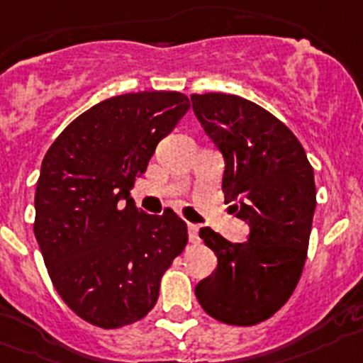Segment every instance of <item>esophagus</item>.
I'll list each match as a JSON object with an SVG mask.
<instances>
[{"mask_svg":"<svg viewBox=\"0 0 363 363\" xmlns=\"http://www.w3.org/2000/svg\"><path fill=\"white\" fill-rule=\"evenodd\" d=\"M187 230H189V241L191 242H198V225H194V223H189L187 225Z\"/></svg>","mask_w":363,"mask_h":363,"instance_id":"obj_1","label":"esophagus"}]
</instances>
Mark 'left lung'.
Here are the masks:
<instances>
[{"instance_id": "1", "label": "left lung", "mask_w": 363, "mask_h": 363, "mask_svg": "<svg viewBox=\"0 0 363 363\" xmlns=\"http://www.w3.org/2000/svg\"><path fill=\"white\" fill-rule=\"evenodd\" d=\"M191 101L225 162V203L250 228L245 242L199 230L218 268L198 282L196 297L216 320L259 324L281 310L301 279L317 207L313 167L297 136L261 106L227 93H194Z\"/></svg>"}]
</instances>
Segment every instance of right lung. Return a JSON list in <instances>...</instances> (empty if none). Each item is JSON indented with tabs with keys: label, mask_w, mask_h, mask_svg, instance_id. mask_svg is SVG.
I'll use <instances>...</instances> for the list:
<instances>
[{
	"label": "right lung",
	"mask_w": 363,
	"mask_h": 363,
	"mask_svg": "<svg viewBox=\"0 0 363 363\" xmlns=\"http://www.w3.org/2000/svg\"><path fill=\"white\" fill-rule=\"evenodd\" d=\"M191 102L178 91L125 93L77 116L46 151L34 234L62 301L104 329L144 318L160 279L187 245L172 211L151 216L129 198L162 138Z\"/></svg>",
	"instance_id": "add662e5"
}]
</instances>
